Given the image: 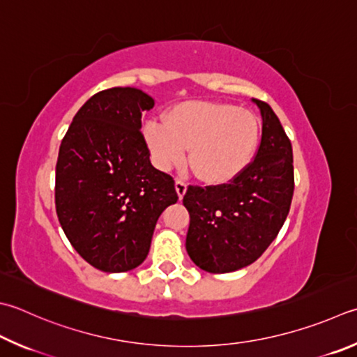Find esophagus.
Here are the masks:
<instances>
[{
  "label": "esophagus",
  "instance_id": "obj_1",
  "mask_svg": "<svg viewBox=\"0 0 357 357\" xmlns=\"http://www.w3.org/2000/svg\"><path fill=\"white\" fill-rule=\"evenodd\" d=\"M176 191H177V196H178V199H180V200L183 199L185 192H186V183H185L183 180H180V178H177V180H176Z\"/></svg>",
  "mask_w": 357,
  "mask_h": 357
}]
</instances>
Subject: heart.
<instances>
[{
    "label": "heart",
    "instance_id": "b5f03b06",
    "mask_svg": "<svg viewBox=\"0 0 357 357\" xmlns=\"http://www.w3.org/2000/svg\"><path fill=\"white\" fill-rule=\"evenodd\" d=\"M144 139L158 169L169 171L186 161L200 180L224 185L252 163L259 143V123L253 113L230 104L190 100L167 113V123L152 119Z\"/></svg>",
    "mask_w": 357,
    "mask_h": 357
}]
</instances>
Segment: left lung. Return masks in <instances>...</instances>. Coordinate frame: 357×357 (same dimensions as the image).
I'll list each match as a JSON object with an SVG mask.
<instances>
[{
	"label": "left lung",
	"instance_id": "left-lung-1",
	"mask_svg": "<svg viewBox=\"0 0 357 357\" xmlns=\"http://www.w3.org/2000/svg\"><path fill=\"white\" fill-rule=\"evenodd\" d=\"M262 118L257 157L230 183L190 186L186 252L210 273L250 266L277 238L294 196L292 144L271 105L252 99Z\"/></svg>",
	"mask_w": 357,
	"mask_h": 357
}]
</instances>
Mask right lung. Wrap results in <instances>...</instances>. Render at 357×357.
I'll use <instances>...</instances> for the list:
<instances>
[{
  "instance_id": "obj_1",
  "label": "right lung",
  "mask_w": 357,
  "mask_h": 357,
  "mask_svg": "<svg viewBox=\"0 0 357 357\" xmlns=\"http://www.w3.org/2000/svg\"><path fill=\"white\" fill-rule=\"evenodd\" d=\"M153 105L133 86L99 91L74 115L59 149V222L74 250L107 273L146 259L160 214L178 200L139 132L141 115Z\"/></svg>"
}]
</instances>
